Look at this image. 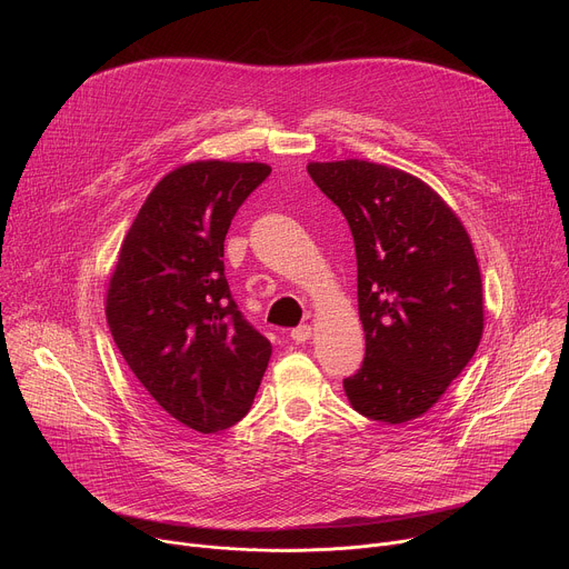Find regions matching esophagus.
Listing matches in <instances>:
<instances>
[{
	"mask_svg": "<svg viewBox=\"0 0 569 569\" xmlns=\"http://www.w3.org/2000/svg\"><path fill=\"white\" fill-rule=\"evenodd\" d=\"M310 336H312V329L308 327V323H301V327H297V329L290 331V338H292L297 345H303L306 340H310Z\"/></svg>",
	"mask_w": 569,
	"mask_h": 569,
	"instance_id": "34e87169",
	"label": "esophagus"
}]
</instances>
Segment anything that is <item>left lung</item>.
I'll return each mask as SVG.
<instances>
[{
    "mask_svg": "<svg viewBox=\"0 0 569 569\" xmlns=\"http://www.w3.org/2000/svg\"><path fill=\"white\" fill-rule=\"evenodd\" d=\"M308 176L356 242L367 351L345 378L353 410L405 423L426 415L475 356L481 274L452 209L419 178L365 159L312 161Z\"/></svg>",
    "mask_w": 569,
    "mask_h": 569,
    "instance_id": "obj_1",
    "label": "left lung"
}]
</instances>
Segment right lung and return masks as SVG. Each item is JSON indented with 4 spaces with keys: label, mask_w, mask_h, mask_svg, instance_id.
<instances>
[{
    "label": "right lung",
    "mask_w": 569,
    "mask_h": 569,
    "mask_svg": "<svg viewBox=\"0 0 569 569\" xmlns=\"http://www.w3.org/2000/svg\"><path fill=\"white\" fill-rule=\"evenodd\" d=\"M259 161H193L161 180L121 246L108 327L161 412L202 435L252 408L272 345L238 310L224 277V236L266 182Z\"/></svg>",
    "instance_id": "obj_1"
}]
</instances>
